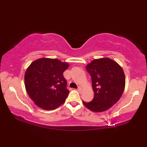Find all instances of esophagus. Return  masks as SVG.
<instances>
[{
	"mask_svg": "<svg viewBox=\"0 0 147 147\" xmlns=\"http://www.w3.org/2000/svg\"><path fill=\"white\" fill-rule=\"evenodd\" d=\"M77 91H78V92H82V88H80V87H79V88L77 89Z\"/></svg>",
	"mask_w": 147,
	"mask_h": 147,
	"instance_id": "34e87169",
	"label": "esophagus"
}]
</instances>
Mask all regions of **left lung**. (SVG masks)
Masks as SVG:
<instances>
[{
    "label": "left lung",
    "instance_id": "left-lung-1",
    "mask_svg": "<svg viewBox=\"0 0 147 147\" xmlns=\"http://www.w3.org/2000/svg\"><path fill=\"white\" fill-rule=\"evenodd\" d=\"M91 75L94 97L83 103L90 110L102 112L117 103L125 88V76L118 63L109 58L95 59L86 67Z\"/></svg>",
    "mask_w": 147,
    "mask_h": 147
}]
</instances>
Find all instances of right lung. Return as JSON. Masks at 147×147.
<instances>
[{"instance_id":"add662e5","label":"right lung","mask_w":147,"mask_h":147,"mask_svg":"<svg viewBox=\"0 0 147 147\" xmlns=\"http://www.w3.org/2000/svg\"><path fill=\"white\" fill-rule=\"evenodd\" d=\"M69 65L59 59L42 58L34 61L24 74V85L36 106L45 110H53L63 104L69 91L63 72Z\"/></svg>"}]
</instances>
